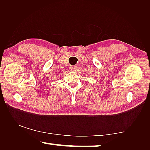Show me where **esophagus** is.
I'll return each mask as SVG.
<instances>
[{
	"label": "esophagus",
	"mask_w": 150,
	"mask_h": 150,
	"mask_svg": "<svg viewBox=\"0 0 150 150\" xmlns=\"http://www.w3.org/2000/svg\"><path fill=\"white\" fill-rule=\"evenodd\" d=\"M76 69H77V66L74 65V66H71V70H73V71H76Z\"/></svg>",
	"instance_id": "esophagus-1"
}]
</instances>
